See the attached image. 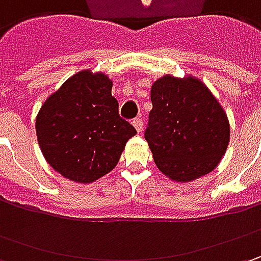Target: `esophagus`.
Here are the masks:
<instances>
[{
	"label": "esophagus",
	"mask_w": 261,
	"mask_h": 261,
	"mask_svg": "<svg viewBox=\"0 0 261 261\" xmlns=\"http://www.w3.org/2000/svg\"><path fill=\"white\" fill-rule=\"evenodd\" d=\"M132 125L135 126V129L138 132H141L142 130V127H144V120L141 119V117H135L134 120H132Z\"/></svg>",
	"instance_id": "1"
}]
</instances>
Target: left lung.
Instances as JSON below:
<instances>
[{
	"mask_svg": "<svg viewBox=\"0 0 261 261\" xmlns=\"http://www.w3.org/2000/svg\"><path fill=\"white\" fill-rule=\"evenodd\" d=\"M151 101L145 139L161 173L180 183L209 174L229 142L226 113L209 88L193 76L166 75Z\"/></svg>",
	"mask_w": 261,
	"mask_h": 261,
	"instance_id": "obj_1",
	"label": "left lung"
}]
</instances>
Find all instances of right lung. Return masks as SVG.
<instances>
[{
	"mask_svg": "<svg viewBox=\"0 0 261 261\" xmlns=\"http://www.w3.org/2000/svg\"><path fill=\"white\" fill-rule=\"evenodd\" d=\"M109 76L81 71L47 97L36 134L50 167L76 183H93L119 163L136 129L119 116Z\"/></svg>",
	"mask_w": 261,
	"mask_h": 261,
	"instance_id": "obj_1",
	"label": "right lung"
}]
</instances>
